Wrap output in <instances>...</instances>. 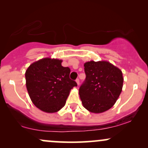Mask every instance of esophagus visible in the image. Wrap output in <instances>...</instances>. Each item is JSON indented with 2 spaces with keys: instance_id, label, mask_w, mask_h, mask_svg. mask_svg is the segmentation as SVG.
Segmentation results:
<instances>
[{
  "instance_id": "esophagus-1",
  "label": "esophagus",
  "mask_w": 148,
  "mask_h": 148,
  "mask_svg": "<svg viewBox=\"0 0 148 148\" xmlns=\"http://www.w3.org/2000/svg\"><path fill=\"white\" fill-rule=\"evenodd\" d=\"M76 84H77L78 86H79L80 82H79V79H76Z\"/></svg>"
}]
</instances>
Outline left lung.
I'll return each mask as SVG.
<instances>
[{
  "label": "left lung",
  "mask_w": 148,
  "mask_h": 148,
  "mask_svg": "<svg viewBox=\"0 0 148 148\" xmlns=\"http://www.w3.org/2000/svg\"><path fill=\"white\" fill-rule=\"evenodd\" d=\"M86 79L79 88L83 106L95 113L110 109L123 89L122 71L107 61H90L84 64Z\"/></svg>",
  "instance_id": "left-lung-1"
}]
</instances>
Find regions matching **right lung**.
Returning a JSON list of instances; mask_svg holds the SVG:
<instances>
[{
	"instance_id": "obj_1",
	"label": "right lung",
	"mask_w": 148,
	"mask_h": 148,
	"mask_svg": "<svg viewBox=\"0 0 148 148\" xmlns=\"http://www.w3.org/2000/svg\"><path fill=\"white\" fill-rule=\"evenodd\" d=\"M62 60L41 59L25 72L26 88L35 106L46 113H56L64 106L76 81L69 79L70 69L62 67Z\"/></svg>"
}]
</instances>
